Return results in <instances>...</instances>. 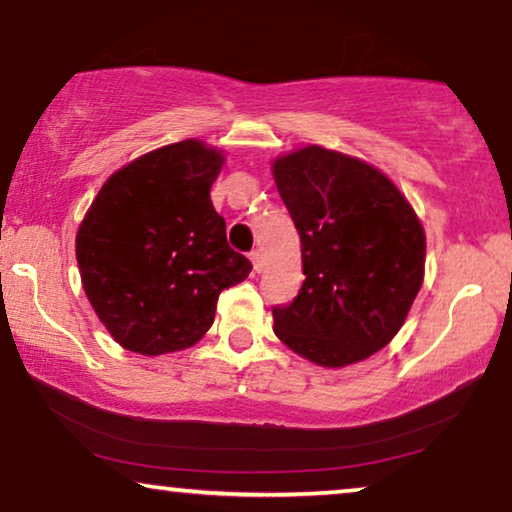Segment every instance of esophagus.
Returning a JSON list of instances; mask_svg holds the SVG:
<instances>
[{
	"label": "esophagus",
	"mask_w": 512,
	"mask_h": 512,
	"mask_svg": "<svg viewBox=\"0 0 512 512\" xmlns=\"http://www.w3.org/2000/svg\"><path fill=\"white\" fill-rule=\"evenodd\" d=\"M250 260H252V267H255L257 274H260V271L264 269V257H262V252H260V250H252V252H250Z\"/></svg>",
	"instance_id": "1"
}]
</instances>
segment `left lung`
Instances as JSON below:
<instances>
[{
  "mask_svg": "<svg viewBox=\"0 0 512 512\" xmlns=\"http://www.w3.org/2000/svg\"><path fill=\"white\" fill-rule=\"evenodd\" d=\"M302 241V290L274 306V332L323 367L370 358L391 342L424 281L426 238L405 196L377 168L323 147L274 163Z\"/></svg>",
  "mask_w": 512,
  "mask_h": 512,
  "instance_id": "left-lung-1",
  "label": "left lung"
}]
</instances>
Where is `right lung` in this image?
Segmentation results:
<instances>
[{"mask_svg":"<svg viewBox=\"0 0 512 512\" xmlns=\"http://www.w3.org/2000/svg\"><path fill=\"white\" fill-rule=\"evenodd\" d=\"M222 161L199 140L149 152L109 177L81 222L86 297L124 349L161 356L196 344L220 292L250 274L210 201Z\"/></svg>","mask_w":512,"mask_h":512,"instance_id":"1","label":"right lung"}]
</instances>
